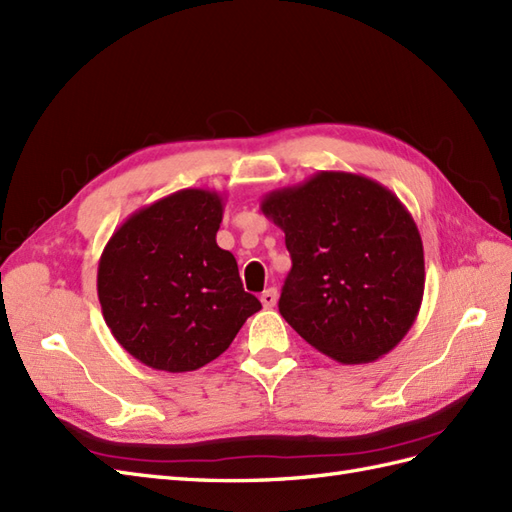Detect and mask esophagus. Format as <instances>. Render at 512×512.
<instances>
[{"label": "esophagus", "instance_id": "esophagus-1", "mask_svg": "<svg viewBox=\"0 0 512 512\" xmlns=\"http://www.w3.org/2000/svg\"><path fill=\"white\" fill-rule=\"evenodd\" d=\"M260 302H263L265 308H273L278 302V291L273 289V286H271V289H265L263 293H260Z\"/></svg>", "mask_w": 512, "mask_h": 512}]
</instances>
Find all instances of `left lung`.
Listing matches in <instances>:
<instances>
[{
    "label": "left lung",
    "instance_id": "left-lung-1",
    "mask_svg": "<svg viewBox=\"0 0 512 512\" xmlns=\"http://www.w3.org/2000/svg\"><path fill=\"white\" fill-rule=\"evenodd\" d=\"M260 210L293 260L278 302L289 326L343 365L389 354L426 284L417 223L397 195L358 173L319 171L267 193Z\"/></svg>",
    "mask_w": 512,
    "mask_h": 512
}]
</instances>
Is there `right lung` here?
<instances>
[{"mask_svg":"<svg viewBox=\"0 0 512 512\" xmlns=\"http://www.w3.org/2000/svg\"><path fill=\"white\" fill-rule=\"evenodd\" d=\"M221 219L217 191L182 189L136 210L106 243L97 297L112 336L139 363L195 371L263 308L217 245Z\"/></svg>","mask_w":512,"mask_h":512,"instance_id":"add662e5","label":"right lung"}]
</instances>
